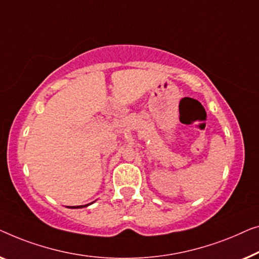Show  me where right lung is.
Instances as JSON below:
<instances>
[{
  "mask_svg": "<svg viewBox=\"0 0 259 259\" xmlns=\"http://www.w3.org/2000/svg\"><path fill=\"white\" fill-rule=\"evenodd\" d=\"M90 204H92V203H90ZM90 204H87V205H77V206H72L71 209H82V207L88 206V205H90Z\"/></svg>",
  "mask_w": 259,
  "mask_h": 259,
  "instance_id": "obj_1",
  "label": "right lung"
}]
</instances>
